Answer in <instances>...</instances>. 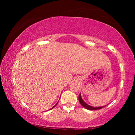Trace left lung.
<instances>
[{"mask_svg":"<svg viewBox=\"0 0 135 135\" xmlns=\"http://www.w3.org/2000/svg\"><path fill=\"white\" fill-rule=\"evenodd\" d=\"M79 100L80 102V103L81 104V105L82 106H83L84 108H85L86 109H89V110H97V109H101L104 107V106L103 107H93L92 106H90L89 105L87 104L83 100V99L81 98V94L80 93V95L79 97Z\"/></svg>","mask_w":135,"mask_h":135,"instance_id":"left-lung-1","label":"left lung"}]
</instances>
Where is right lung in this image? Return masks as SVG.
<instances>
[{
    "label": "right lung",
    "instance_id": "right-lung-1",
    "mask_svg": "<svg viewBox=\"0 0 135 135\" xmlns=\"http://www.w3.org/2000/svg\"><path fill=\"white\" fill-rule=\"evenodd\" d=\"M57 104H58V102H57V103H56V105H54V107H52V108H51V109H53V108H54V107H55V106H56V105H57Z\"/></svg>",
    "mask_w": 135,
    "mask_h": 135
}]
</instances>
